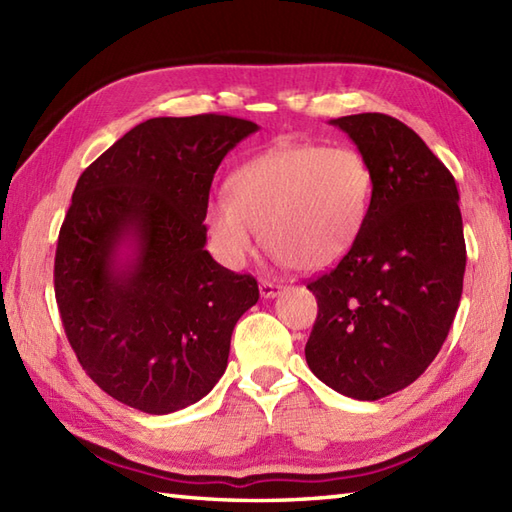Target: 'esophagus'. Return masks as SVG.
<instances>
[{"label": "esophagus", "instance_id": "1", "mask_svg": "<svg viewBox=\"0 0 512 512\" xmlns=\"http://www.w3.org/2000/svg\"><path fill=\"white\" fill-rule=\"evenodd\" d=\"M281 290H284V286H281V284H275V281H268V279H262V281H259V292H262V297H264V299H273V297H277Z\"/></svg>", "mask_w": 512, "mask_h": 512}]
</instances>
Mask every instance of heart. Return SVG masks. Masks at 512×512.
Listing matches in <instances>:
<instances>
[{"label": "heart", "instance_id": "heart-1", "mask_svg": "<svg viewBox=\"0 0 512 512\" xmlns=\"http://www.w3.org/2000/svg\"><path fill=\"white\" fill-rule=\"evenodd\" d=\"M228 187L231 195L206 204V228L226 264L242 266L262 228L279 264L321 270L361 237L374 178L352 147L281 143L244 162Z\"/></svg>", "mask_w": 512, "mask_h": 512}]
</instances>
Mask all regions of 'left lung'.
<instances>
[{
  "label": "left lung",
  "instance_id": "8db88e82",
  "mask_svg": "<svg viewBox=\"0 0 512 512\" xmlns=\"http://www.w3.org/2000/svg\"><path fill=\"white\" fill-rule=\"evenodd\" d=\"M330 123L356 143L374 191L350 253L308 284L319 314L306 361L339 394L378 400L411 385L447 341L466 268L460 193L398 118L374 112Z\"/></svg>",
  "mask_w": 512,
  "mask_h": 512
}]
</instances>
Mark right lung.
<instances>
[{"instance_id":"add662e5","label":"right lung","mask_w":512,"mask_h":512,"mask_svg":"<svg viewBox=\"0 0 512 512\" xmlns=\"http://www.w3.org/2000/svg\"><path fill=\"white\" fill-rule=\"evenodd\" d=\"M257 129L224 114L149 118L76 182L54 297L85 374L127 407L184 409L224 374L235 323L259 288L204 250L202 222L217 167Z\"/></svg>"}]
</instances>
